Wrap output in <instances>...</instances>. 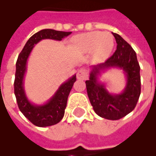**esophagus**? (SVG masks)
<instances>
[{"mask_svg":"<svg viewBox=\"0 0 156 156\" xmlns=\"http://www.w3.org/2000/svg\"><path fill=\"white\" fill-rule=\"evenodd\" d=\"M88 76V72L87 69H80L78 71V73H77V78L79 80H84L86 78H87Z\"/></svg>","mask_w":156,"mask_h":156,"instance_id":"1","label":"esophagus"}]
</instances>
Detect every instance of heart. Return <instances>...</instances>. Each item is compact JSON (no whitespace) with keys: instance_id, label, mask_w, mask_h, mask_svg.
I'll return each mask as SVG.
<instances>
[{"instance_id":"1","label":"heart","mask_w":156,"mask_h":156,"mask_svg":"<svg viewBox=\"0 0 156 156\" xmlns=\"http://www.w3.org/2000/svg\"><path fill=\"white\" fill-rule=\"evenodd\" d=\"M75 44L81 52L91 53L98 59H102L110 53L114 46L113 37L110 33L92 31L78 35Z\"/></svg>"}]
</instances>
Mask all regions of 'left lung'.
<instances>
[{"mask_svg": "<svg viewBox=\"0 0 156 156\" xmlns=\"http://www.w3.org/2000/svg\"><path fill=\"white\" fill-rule=\"evenodd\" d=\"M117 44L116 52L104 63L90 66V77L86 81L87 91L94 111L108 120H118L133 111L141 93L140 66L136 52L130 45L116 33H112ZM121 69L126 77V87L121 93L114 94L99 80L106 71Z\"/></svg>", "mask_w": 156, "mask_h": 156, "instance_id": "left-lung-1", "label": "left lung"}]
</instances>
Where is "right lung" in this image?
<instances>
[{
	"mask_svg": "<svg viewBox=\"0 0 156 156\" xmlns=\"http://www.w3.org/2000/svg\"><path fill=\"white\" fill-rule=\"evenodd\" d=\"M71 33L52 29L40 30L27 40L22 52L18 55L16 62L14 95L21 112L31 123L39 127L53 126L60 122L63 118L68 96L76 81V74L64 82L47 102L42 104H35L30 102L28 99L24 88V79L27 73L28 58L35 44L41 40H53L61 41Z\"/></svg>",
	"mask_w": 156,
	"mask_h": 156,
	"instance_id": "1",
	"label": "right lung"
}]
</instances>
